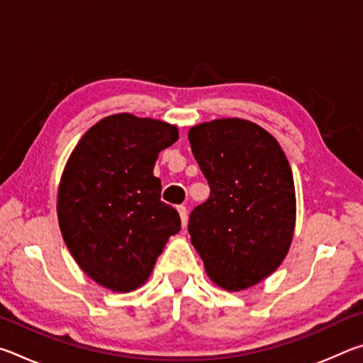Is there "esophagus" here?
Here are the masks:
<instances>
[{
  "mask_svg": "<svg viewBox=\"0 0 363 363\" xmlns=\"http://www.w3.org/2000/svg\"><path fill=\"white\" fill-rule=\"evenodd\" d=\"M177 211H179L182 227H186V225H187V219H189V216H187V208L184 206V205H179V206H177Z\"/></svg>",
  "mask_w": 363,
  "mask_h": 363,
  "instance_id": "1",
  "label": "esophagus"
}]
</instances>
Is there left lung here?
<instances>
[{
  "instance_id": "1",
  "label": "left lung",
  "mask_w": 363,
  "mask_h": 363,
  "mask_svg": "<svg viewBox=\"0 0 363 363\" xmlns=\"http://www.w3.org/2000/svg\"><path fill=\"white\" fill-rule=\"evenodd\" d=\"M189 143L211 190L189 218L208 277L227 291L259 284L285 259L296 220L284 150L266 130L240 118L190 128Z\"/></svg>"
}]
</instances>
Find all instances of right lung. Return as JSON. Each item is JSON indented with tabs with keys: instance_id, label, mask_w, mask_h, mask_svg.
<instances>
[{
	"instance_id": "add662e5",
	"label": "right lung",
	"mask_w": 363,
	"mask_h": 363,
	"mask_svg": "<svg viewBox=\"0 0 363 363\" xmlns=\"http://www.w3.org/2000/svg\"><path fill=\"white\" fill-rule=\"evenodd\" d=\"M179 139L176 126L130 113L107 116L79 140L57 194L62 237L78 266L113 291L149 279L168 238L181 230L160 200L158 153Z\"/></svg>"
}]
</instances>
